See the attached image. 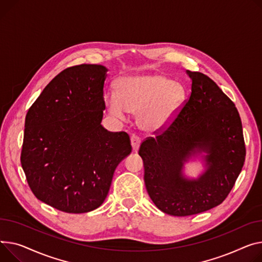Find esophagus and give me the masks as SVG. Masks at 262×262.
Masks as SVG:
<instances>
[{
	"label": "esophagus",
	"mask_w": 262,
	"mask_h": 262,
	"mask_svg": "<svg viewBox=\"0 0 262 262\" xmlns=\"http://www.w3.org/2000/svg\"><path fill=\"white\" fill-rule=\"evenodd\" d=\"M130 143H132V146H133V150L137 151L139 146H140V143H141L140 138H139L138 136H132L130 137Z\"/></svg>",
	"instance_id": "34e87169"
}]
</instances>
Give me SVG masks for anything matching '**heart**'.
Here are the masks:
<instances>
[{
  "label": "heart",
  "instance_id": "obj_1",
  "mask_svg": "<svg viewBox=\"0 0 262 262\" xmlns=\"http://www.w3.org/2000/svg\"><path fill=\"white\" fill-rule=\"evenodd\" d=\"M185 87L161 75H142L123 78L118 92L105 96L111 114L125 118L138 115V125L147 133L165 129L175 120L185 99Z\"/></svg>",
  "mask_w": 262,
  "mask_h": 262
}]
</instances>
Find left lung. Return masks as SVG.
I'll use <instances>...</instances> for the list:
<instances>
[{"label": "left lung", "mask_w": 262, "mask_h": 262, "mask_svg": "<svg viewBox=\"0 0 262 262\" xmlns=\"http://www.w3.org/2000/svg\"><path fill=\"white\" fill-rule=\"evenodd\" d=\"M191 93L172 123L139 149L147 193L163 213L190 216L228 197L246 160L241 119L234 102L207 76L187 71ZM204 151L206 171L185 179L183 165Z\"/></svg>", "instance_id": "1"}]
</instances>
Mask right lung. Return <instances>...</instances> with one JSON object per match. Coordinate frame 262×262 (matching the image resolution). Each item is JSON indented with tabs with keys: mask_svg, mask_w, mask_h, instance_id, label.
<instances>
[{
	"mask_svg": "<svg viewBox=\"0 0 262 262\" xmlns=\"http://www.w3.org/2000/svg\"><path fill=\"white\" fill-rule=\"evenodd\" d=\"M107 68L68 67L30 106L21 164L39 200L72 214L96 210L105 200L118 164L132 151L125 132L101 125Z\"/></svg>",
	"mask_w": 262,
	"mask_h": 262,
	"instance_id": "1",
	"label": "right lung"
}]
</instances>
